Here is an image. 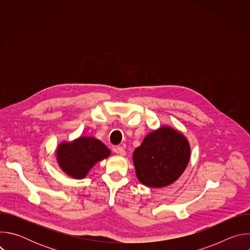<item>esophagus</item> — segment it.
<instances>
[{
  "label": "esophagus",
  "instance_id": "34e87169",
  "mask_svg": "<svg viewBox=\"0 0 250 250\" xmlns=\"http://www.w3.org/2000/svg\"><path fill=\"white\" fill-rule=\"evenodd\" d=\"M114 151H115V153H117V154H120V155H125V148L124 147H122V146H117V147H115L114 148Z\"/></svg>",
  "mask_w": 250,
  "mask_h": 250
}]
</instances>
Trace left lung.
<instances>
[{
	"mask_svg": "<svg viewBox=\"0 0 250 250\" xmlns=\"http://www.w3.org/2000/svg\"><path fill=\"white\" fill-rule=\"evenodd\" d=\"M191 156L186 136L169 125L148 133L132 154L140 183L162 188L174 183L185 171Z\"/></svg>",
	"mask_w": 250,
	"mask_h": 250,
	"instance_id": "obj_1",
	"label": "left lung"
}]
</instances>
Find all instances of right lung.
I'll use <instances>...</instances> for the list:
<instances>
[{
  "label": "right lung",
  "mask_w": 250,
  "mask_h": 250,
  "mask_svg": "<svg viewBox=\"0 0 250 250\" xmlns=\"http://www.w3.org/2000/svg\"><path fill=\"white\" fill-rule=\"evenodd\" d=\"M110 155L111 150L93 136L62 141L56 148V160L61 170L78 180L85 178L96 163Z\"/></svg>",
  "instance_id": "obj_1"
}]
</instances>
